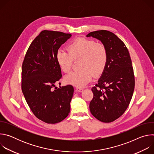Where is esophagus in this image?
Masks as SVG:
<instances>
[{
    "mask_svg": "<svg viewBox=\"0 0 154 154\" xmlns=\"http://www.w3.org/2000/svg\"><path fill=\"white\" fill-rule=\"evenodd\" d=\"M75 91H77V92H83V88H77Z\"/></svg>",
    "mask_w": 154,
    "mask_h": 154,
    "instance_id": "34e87169",
    "label": "esophagus"
}]
</instances>
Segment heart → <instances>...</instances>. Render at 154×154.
<instances>
[{
    "mask_svg": "<svg viewBox=\"0 0 154 154\" xmlns=\"http://www.w3.org/2000/svg\"><path fill=\"white\" fill-rule=\"evenodd\" d=\"M68 52L59 50L56 59L60 68L65 73L72 69L74 61L80 60L79 71L66 76L65 82L77 87H83L93 77L100 75L106 68L108 60L106 46L92 39L77 38L68 44Z\"/></svg>",
    "mask_w": 154,
    "mask_h": 154,
    "instance_id": "b5f03b06",
    "label": "heart"
}]
</instances>
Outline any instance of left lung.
Instances as JSON below:
<instances>
[{
	"mask_svg": "<svg viewBox=\"0 0 154 154\" xmlns=\"http://www.w3.org/2000/svg\"><path fill=\"white\" fill-rule=\"evenodd\" d=\"M86 36L100 40L108 52L106 68L91 89L90 112L99 121L111 122L124 114L133 96L135 75L131 58L123 41L111 32L97 30Z\"/></svg>",
	"mask_w": 154,
	"mask_h": 154,
	"instance_id": "8db88e82",
	"label": "left lung"
}]
</instances>
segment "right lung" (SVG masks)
<instances>
[{"label":"right lung","instance_id":"add662e5","mask_svg":"<svg viewBox=\"0 0 154 154\" xmlns=\"http://www.w3.org/2000/svg\"><path fill=\"white\" fill-rule=\"evenodd\" d=\"M71 36L42 30L31 43L23 62L22 91L34 115L48 124L62 121L70 112L73 86L68 85L57 88L55 85L62 77L56 55Z\"/></svg>","mask_w":154,"mask_h":154}]
</instances>
